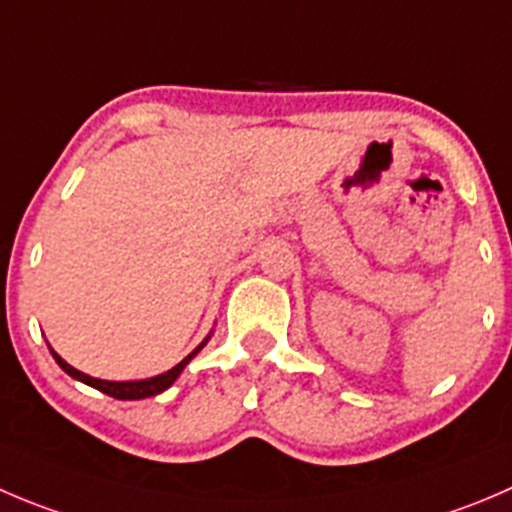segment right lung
Segmentation results:
<instances>
[{
	"label": "right lung",
	"instance_id": "1",
	"mask_svg": "<svg viewBox=\"0 0 512 512\" xmlns=\"http://www.w3.org/2000/svg\"><path fill=\"white\" fill-rule=\"evenodd\" d=\"M205 342H207V340H205ZM205 342H202V345L197 347V350H192L190 355L185 357V360L177 362V365L172 367V370L162 372V375H157V377H150V380H132V382H109V380H97V377H89V375H84V372L74 370V367H72V365H67V362H64L62 357H59L57 352H54V350H52V355H54V360H57V365L62 367V370L67 372V375H72L74 380L84 382V385H92V388H97L99 393L109 395V398H117V400H142V398H152V395L165 393V390L170 388L172 382L177 380V375H180V372L185 370L187 362H190L192 357H195L197 352L202 350V347H205Z\"/></svg>",
	"mask_w": 512,
	"mask_h": 512
}]
</instances>
